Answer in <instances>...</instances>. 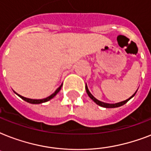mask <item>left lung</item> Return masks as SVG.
I'll use <instances>...</instances> for the list:
<instances>
[{
	"label": "left lung",
	"mask_w": 151,
	"mask_h": 151,
	"mask_svg": "<svg viewBox=\"0 0 151 151\" xmlns=\"http://www.w3.org/2000/svg\"><path fill=\"white\" fill-rule=\"evenodd\" d=\"M85 89H86V92H87V94L88 95V96H89L90 98L92 99V100L94 101L95 103H96L97 105H99V106H103V107H105V108H115V107H119V106H123L124 104H125V103H126L129 100V99H131L132 98V97H133L134 96L136 95V92H137V90H138V89L136 90V92H135V93H134V94L132 95L131 97H130V98H129V99H126V100L122 101V102H120V103H112V104H111V103H103V102H101V101H99V100H98L97 99H96V98H95V97L93 96L92 94H91V92H89V90H88V88L87 85L85 86Z\"/></svg>",
	"instance_id": "8db88e82"
}]
</instances>
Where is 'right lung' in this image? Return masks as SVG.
Instances as JSON below:
<instances>
[{"label": "right lung", "instance_id": "1", "mask_svg": "<svg viewBox=\"0 0 151 151\" xmlns=\"http://www.w3.org/2000/svg\"><path fill=\"white\" fill-rule=\"evenodd\" d=\"M62 86H63V85H61L60 86H59L58 88H57L55 91L54 93H52L51 96H48L47 98H45V99H29V98H26V97H23L22 96H20V95H19L18 93H16V92H15V91H13V92H15V94L17 95V96H19L21 98V99H22L23 100H25L26 102H27V103H32V104H40V103H45V102H48V101H49L50 99H52V98H54L55 96L57 95V93L61 90V88Z\"/></svg>", "mask_w": 151, "mask_h": 151}]
</instances>
